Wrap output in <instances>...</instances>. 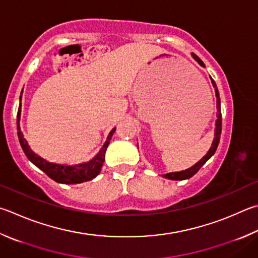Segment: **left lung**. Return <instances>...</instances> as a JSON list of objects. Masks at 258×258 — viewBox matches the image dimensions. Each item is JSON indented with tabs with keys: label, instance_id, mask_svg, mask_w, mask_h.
<instances>
[{
	"label": "left lung",
	"instance_id": "obj_1",
	"mask_svg": "<svg viewBox=\"0 0 258 258\" xmlns=\"http://www.w3.org/2000/svg\"><path fill=\"white\" fill-rule=\"evenodd\" d=\"M193 55V57L198 60L200 65H202L204 67V63L201 60V58L199 56H196L195 54H191ZM212 84L215 89V96H217V109H218V113H217V123H215V138L213 140V143H212V147L209 150V152L207 153V156L203 157L201 160L194 165L193 167H190L189 169H186V170H182L179 172H170V174H167V175H163V177L168 178V179H172V180H184V179H188V178L193 177L196 172H198L201 167H202L205 162H207L209 159L213 156L215 150H217L218 145H219V141H220V137H221V131H222V116H221V107H220V96H219V91H218V88H217V84L212 80Z\"/></svg>",
	"mask_w": 258,
	"mask_h": 258
}]
</instances>
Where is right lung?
I'll return each instance as SVG.
<instances>
[{
	"label": "right lung",
	"mask_w": 258,
	"mask_h": 258,
	"mask_svg": "<svg viewBox=\"0 0 258 258\" xmlns=\"http://www.w3.org/2000/svg\"><path fill=\"white\" fill-rule=\"evenodd\" d=\"M21 100V97H20ZM20 110L21 105L19 106L18 115H17V127H18V138L20 141L21 148L23 152L26 153L27 158L29 160L35 163V165L43 170L46 175L50 177L51 179H54L57 182H62V184H80L83 181L91 180L95 178L99 172L101 171V168L104 166L105 162V152L108 144L110 142V139L113 137L116 128H113L110 131V133L107 138V141L105 142L104 147L100 150V152L92 159L91 161L86 163H80V165L76 166H65V165H57V163L48 162L45 160L38 154H36L32 150H30L29 145H28L27 141L23 138V134L20 130V125H19V120H20Z\"/></svg>",
	"instance_id": "1"
}]
</instances>
